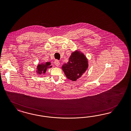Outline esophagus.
Here are the masks:
<instances>
[{"label":"esophagus","instance_id":"1","mask_svg":"<svg viewBox=\"0 0 131 131\" xmlns=\"http://www.w3.org/2000/svg\"><path fill=\"white\" fill-rule=\"evenodd\" d=\"M54 64H55L57 66H59V65H60V62H59V61L58 60H56L54 61Z\"/></svg>","mask_w":131,"mask_h":131}]
</instances>
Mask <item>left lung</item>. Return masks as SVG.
I'll list each match as a JSON object with an SVG mask.
<instances>
[{"instance_id": "8db88e82", "label": "left lung", "mask_w": 131, "mask_h": 131, "mask_svg": "<svg viewBox=\"0 0 131 131\" xmlns=\"http://www.w3.org/2000/svg\"><path fill=\"white\" fill-rule=\"evenodd\" d=\"M88 67V60L84 54L75 52L71 54L68 62L64 64L62 68L68 79L74 81L81 77Z\"/></svg>"}]
</instances>
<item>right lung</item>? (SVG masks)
I'll use <instances>...</instances> for the list:
<instances>
[{
	"mask_svg": "<svg viewBox=\"0 0 131 131\" xmlns=\"http://www.w3.org/2000/svg\"><path fill=\"white\" fill-rule=\"evenodd\" d=\"M50 65V62H46L45 64H41L38 65L37 68V73H39V74H40L42 72L45 73L47 68L49 67L48 66Z\"/></svg>",
	"mask_w": 131,
	"mask_h": 131,
	"instance_id": "1",
	"label": "right lung"
}]
</instances>
